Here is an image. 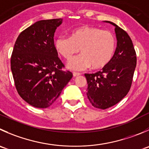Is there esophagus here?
<instances>
[{
    "label": "esophagus",
    "instance_id": "34e87169",
    "mask_svg": "<svg viewBox=\"0 0 149 149\" xmlns=\"http://www.w3.org/2000/svg\"><path fill=\"white\" fill-rule=\"evenodd\" d=\"M81 74V73H78V72H73V76H80Z\"/></svg>",
    "mask_w": 149,
    "mask_h": 149
}]
</instances>
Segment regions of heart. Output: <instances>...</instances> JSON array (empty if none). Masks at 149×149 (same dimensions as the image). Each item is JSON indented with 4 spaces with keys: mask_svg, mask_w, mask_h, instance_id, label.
Segmentation results:
<instances>
[{
    "mask_svg": "<svg viewBox=\"0 0 149 149\" xmlns=\"http://www.w3.org/2000/svg\"><path fill=\"white\" fill-rule=\"evenodd\" d=\"M54 46L56 52L66 60H71L81 49L82 54L68 63L70 68L81 70L91 66L97 70L108 65L113 58L116 38L111 31L84 25L73 29L70 37L59 36Z\"/></svg>",
    "mask_w": 149,
    "mask_h": 149,
    "instance_id": "1",
    "label": "heart"
}]
</instances>
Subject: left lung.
<instances>
[{
  "mask_svg": "<svg viewBox=\"0 0 149 149\" xmlns=\"http://www.w3.org/2000/svg\"><path fill=\"white\" fill-rule=\"evenodd\" d=\"M115 27L117 47L111 63L95 73H85L88 84L87 97L95 108L106 109L116 105L129 92L137 63L136 52L125 30Z\"/></svg>",
  "mask_w": 149,
  "mask_h": 149,
  "instance_id": "8db88e82",
  "label": "left lung"
}]
</instances>
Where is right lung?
Masks as SVG:
<instances>
[{
	"mask_svg": "<svg viewBox=\"0 0 149 149\" xmlns=\"http://www.w3.org/2000/svg\"><path fill=\"white\" fill-rule=\"evenodd\" d=\"M62 19L36 22L21 32L11 57V69L17 92L36 108L52 105L73 77L54 46V35Z\"/></svg>",
	"mask_w": 149,
	"mask_h": 149,
	"instance_id": "obj_1",
	"label": "right lung"
}]
</instances>
